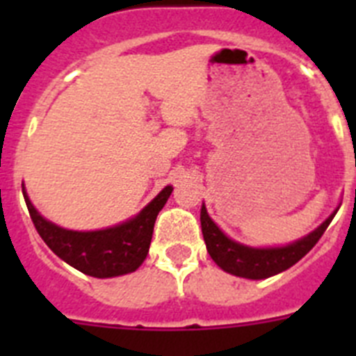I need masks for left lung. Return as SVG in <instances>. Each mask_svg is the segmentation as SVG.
Here are the masks:
<instances>
[{
	"label": "left lung",
	"instance_id": "1",
	"mask_svg": "<svg viewBox=\"0 0 356 356\" xmlns=\"http://www.w3.org/2000/svg\"><path fill=\"white\" fill-rule=\"evenodd\" d=\"M333 216H330L319 228L314 229L312 234H308L301 241H296L284 248L259 250V248L242 246L238 242H234L232 238L226 237L221 229L217 228L216 222L210 219L205 205H203L201 207V232H203V238H205L207 251L222 271L242 276V278L262 280L278 275V273L294 266L296 262H300L305 254L316 246L317 241L323 237V234L332 222Z\"/></svg>",
	"mask_w": 356,
	"mask_h": 356
}]
</instances>
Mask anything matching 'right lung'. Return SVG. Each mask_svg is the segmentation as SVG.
Segmentation results:
<instances>
[{"mask_svg":"<svg viewBox=\"0 0 356 356\" xmlns=\"http://www.w3.org/2000/svg\"><path fill=\"white\" fill-rule=\"evenodd\" d=\"M172 187L162 193L137 217L114 228L97 232H72L46 221L23 193L33 226L49 250L64 262L94 278H112L139 269L149 251L156 216L168 203Z\"/></svg>","mask_w":356,"mask_h":356,"instance_id":"1","label":"right lung"}]
</instances>
